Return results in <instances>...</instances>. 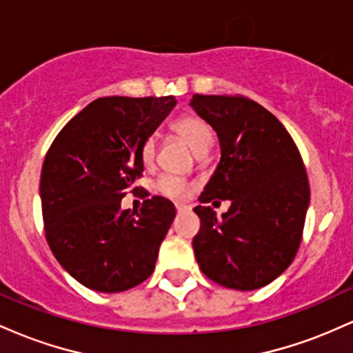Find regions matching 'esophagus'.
I'll return each mask as SVG.
<instances>
[{
	"label": "esophagus",
	"instance_id": "34e87169",
	"mask_svg": "<svg viewBox=\"0 0 353 353\" xmlns=\"http://www.w3.org/2000/svg\"><path fill=\"white\" fill-rule=\"evenodd\" d=\"M176 210H177V214H181V212H185V210H189V208H188V205L176 204Z\"/></svg>",
	"mask_w": 353,
	"mask_h": 353
}]
</instances>
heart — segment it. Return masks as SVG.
<instances>
[{"instance_id": "1", "label": "heart", "mask_w": 353, "mask_h": 353, "mask_svg": "<svg viewBox=\"0 0 353 353\" xmlns=\"http://www.w3.org/2000/svg\"><path fill=\"white\" fill-rule=\"evenodd\" d=\"M174 131L179 134L189 148L199 156L201 152L209 151L210 144H212V132H210L209 125L197 116H182L174 123ZM154 156H156V141L154 137H148L144 141L143 148H141V159H143L144 165L152 164ZM156 188L164 196L176 197V199H182L189 194V184L181 177L172 176V174H165V176L159 177Z\"/></svg>"}]
</instances>
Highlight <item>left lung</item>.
Wrapping results in <instances>:
<instances>
[{"label":"left lung","instance_id":"1","mask_svg":"<svg viewBox=\"0 0 353 353\" xmlns=\"http://www.w3.org/2000/svg\"><path fill=\"white\" fill-rule=\"evenodd\" d=\"M189 106L221 144L199 201H230L221 219L205 205L194 208L201 219L196 261L228 289H261L292 264L301 245L310 202L302 157L281 121L252 99L194 94Z\"/></svg>","mask_w":353,"mask_h":353}]
</instances>
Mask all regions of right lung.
Returning <instances> with one entry per match:
<instances>
[{"label": "right lung", "mask_w": 353, "mask_h": 353, "mask_svg": "<svg viewBox=\"0 0 353 353\" xmlns=\"http://www.w3.org/2000/svg\"><path fill=\"white\" fill-rule=\"evenodd\" d=\"M177 101L109 96L88 104L61 129L44 157L39 197L56 261L96 292H123L156 267L176 208L154 196L141 212L121 199L143 176L141 148Z\"/></svg>", "instance_id": "add662e5"}]
</instances>
